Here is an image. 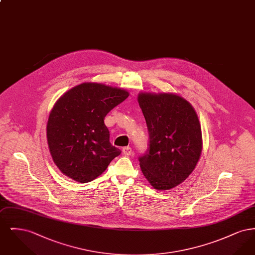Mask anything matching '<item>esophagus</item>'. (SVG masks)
<instances>
[{
    "label": "esophagus",
    "instance_id": "obj_1",
    "mask_svg": "<svg viewBox=\"0 0 255 255\" xmlns=\"http://www.w3.org/2000/svg\"><path fill=\"white\" fill-rule=\"evenodd\" d=\"M122 152H123V154H124L125 156H130L133 151H132V148H131L130 146H126V147H123Z\"/></svg>",
    "mask_w": 255,
    "mask_h": 255
}]
</instances>
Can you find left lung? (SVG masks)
Returning <instances> with one entry per match:
<instances>
[{"label": "left lung", "instance_id": "obj_1", "mask_svg": "<svg viewBox=\"0 0 255 255\" xmlns=\"http://www.w3.org/2000/svg\"><path fill=\"white\" fill-rule=\"evenodd\" d=\"M138 104L149 133L139 166L150 184L168 190L194 170L202 152V131L193 107L172 94H139Z\"/></svg>", "mask_w": 255, "mask_h": 255}]
</instances>
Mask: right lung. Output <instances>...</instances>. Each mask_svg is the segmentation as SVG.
Here are the masks:
<instances>
[{"mask_svg": "<svg viewBox=\"0 0 255 255\" xmlns=\"http://www.w3.org/2000/svg\"><path fill=\"white\" fill-rule=\"evenodd\" d=\"M128 92L83 83L58 99L49 114L47 138L52 159L63 174L78 182L101 175L122 151L110 142L104 119Z\"/></svg>", "mask_w": 255, "mask_h": 255, "instance_id": "obj_1", "label": "right lung"}]
</instances>
